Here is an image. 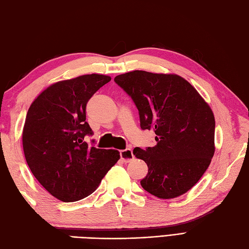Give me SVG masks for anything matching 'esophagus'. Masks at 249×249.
<instances>
[{"instance_id": "34e87169", "label": "esophagus", "mask_w": 249, "mask_h": 249, "mask_svg": "<svg viewBox=\"0 0 249 249\" xmlns=\"http://www.w3.org/2000/svg\"><path fill=\"white\" fill-rule=\"evenodd\" d=\"M120 156L121 160L124 162H129L131 160H134V154H133V150L131 149H126L120 152Z\"/></svg>"}]
</instances>
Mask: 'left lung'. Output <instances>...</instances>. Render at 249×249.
Listing matches in <instances>:
<instances>
[{
	"instance_id": "left-lung-1",
	"label": "left lung",
	"mask_w": 249,
	"mask_h": 249,
	"mask_svg": "<svg viewBox=\"0 0 249 249\" xmlns=\"http://www.w3.org/2000/svg\"><path fill=\"white\" fill-rule=\"evenodd\" d=\"M114 81L134 100L141 128L156 134V145L133 152L149 168L141 186L160 199L187 193L214 155L212 109L192 84L174 73L134 71Z\"/></svg>"
}]
</instances>
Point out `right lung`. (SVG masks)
Segmentation results:
<instances>
[{"label": "right lung", "instance_id": "1", "mask_svg": "<svg viewBox=\"0 0 249 249\" xmlns=\"http://www.w3.org/2000/svg\"><path fill=\"white\" fill-rule=\"evenodd\" d=\"M106 75H83L51 84L30 106L22 131L25 160L41 186L63 202L91 195L120 160L116 150L89 146L93 131L86 109Z\"/></svg>", "mask_w": 249, "mask_h": 249}]
</instances>
